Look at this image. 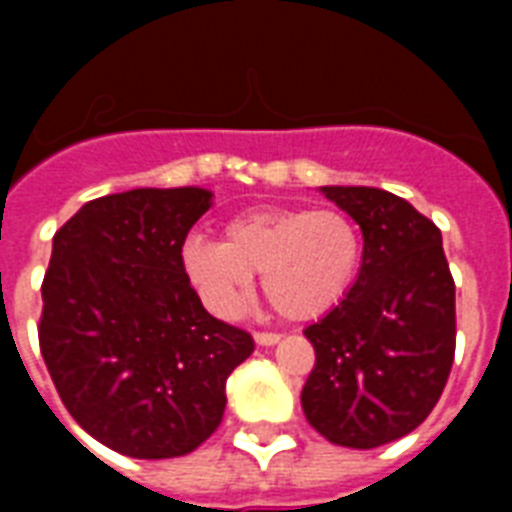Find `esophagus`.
Segmentation results:
<instances>
[{
  "label": "esophagus",
  "instance_id": "obj_1",
  "mask_svg": "<svg viewBox=\"0 0 512 512\" xmlns=\"http://www.w3.org/2000/svg\"><path fill=\"white\" fill-rule=\"evenodd\" d=\"M279 340L281 335H276V332H255L257 345H276Z\"/></svg>",
  "mask_w": 512,
  "mask_h": 512
}]
</instances>
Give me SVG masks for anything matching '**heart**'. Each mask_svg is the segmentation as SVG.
Listing matches in <instances>:
<instances>
[{"label": "heart", "mask_w": 512, "mask_h": 512, "mask_svg": "<svg viewBox=\"0 0 512 512\" xmlns=\"http://www.w3.org/2000/svg\"><path fill=\"white\" fill-rule=\"evenodd\" d=\"M364 239L356 220L335 207H255L223 225V241L191 236L180 260L201 303L236 316L255 273L287 319H319L340 303L361 268Z\"/></svg>", "instance_id": "1"}]
</instances>
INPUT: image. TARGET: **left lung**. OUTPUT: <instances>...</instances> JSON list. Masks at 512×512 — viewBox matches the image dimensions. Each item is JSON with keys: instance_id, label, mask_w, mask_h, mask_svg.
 <instances>
[{"instance_id": "left-lung-1", "label": "left lung", "mask_w": 512, "mask_h": 512, "mask_svg": "<svg viewBox=\"0 0 512 512\" xmlns=\"http://www.w3.org/2000/svg\"><path fill=\"white\" fill-rule=\"evenodd\" d=\"M364 233L348 297L305 329L316 350L303 412L337 446L374 449L412 433L444 393L454 361V279L433 220L396 193L324 185Z\"/></svg>"}]
</instances>
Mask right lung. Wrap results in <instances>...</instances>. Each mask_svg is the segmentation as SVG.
Returning a JSON list of instances; mask_svg holds the SVG:
<instances>
[{
    "instance_id": "add662e5",
    "label": "right lung",
    "mask_w": 512,
    "mask_h": 512,
    "mask_svg": "<svg viewBox=\"0 0 512 512\" xmlns=\"http://www.w3.org/2000/svg\"><path fill=\"white\" fill-rule=\"evenodd\" d=\"M204 188H135L87 201L52 239L39 348L68 414L100 444L167 460L204 444L225 382L255 350L204 311L183 271Z\"/></svg>"
}]
</instances>
